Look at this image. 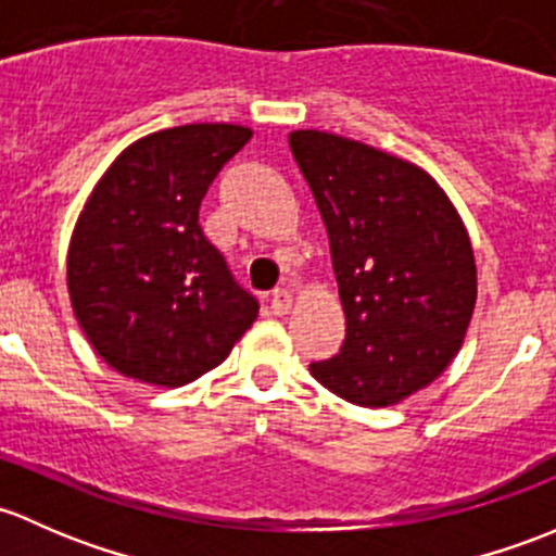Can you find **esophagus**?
Returning a JSON list of instances; mask_svg holds the SVG:
<instances>
[{"mask_svg":"<svg viewBox=\"0 0 556 556\" xmlns=\"http://www.w3.org/2000/svg\"><path fill=\"white\" fill-rule=\"evenodd\" d=\"M291 305H294V291L291 289H276L270 296V307L276 316H286V313L291 311Z\"/></svg>","mask_w":556,"mask_h":556,"instance_id":"obj_1","label":"esophagus"}]
</instances>
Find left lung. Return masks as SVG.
<instances>
[{
  "label": "left lung",
  "instance_id": "8db88e82",
  "mask_svg": "<svg viewBox=\"0 0 556 556\" xmlns=\"http://www.w3.org/2000/svg\"><path fill=\"white\" fill-rule=\"evenodd\" d=\"M289 147L329 232L345 345L311 375L356 406H393L457 356L477 305L460 214L426 168L326 130Z\"/></svg>",
  "mask_w": 556,
  "mask_h": 556
}]
</instances>
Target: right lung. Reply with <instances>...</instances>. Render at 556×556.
<instances>
[{
  "label": "right lung",
  "instance_id": "add662e5",
  "mask_svg": "<svg viewBox=\"0 0 556 556\" xmlns=\"http://www.w3.org/2000/svg\"><path fill=\"white\" fill-rule=\"evenodd\" d=\"M251 128L192 123L125 147L85 200L66 254L72 311L119 375L179 388L230 356L260 305L198 225Z\"/></svg>",
  "mask_w": 556,
  "mask_h": 556
}]
</instances>
